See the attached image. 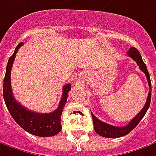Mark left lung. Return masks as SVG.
Masks as SVG:
<instances>
[{
    "label": "left lung",
    "instance_id": "8db88e82",
    "mask_svg": "<svg viewBox=\"0 0 156 156\" xmlns=\"http://www.w3.org/2000/svg\"><path fill=\"white\" fill-rule=\"evenodd\" d=\"M127 55L136 62V64L139 65V68L140 69V71H143L145 73L146 77H147V80L148 82V86H149V92L147 94V102L145 103L144 107L140 110V112L133 119H131V121L125 126H115L107 124L105 122L99 120L98 119L96 118V116L94 114L91 113L94 130L98 135H100L102 137L118 138V137H121V136L128 134L136 126L139 124V122L141 120V119L144 117V115L146 114V112H147L149 105H150V101H151V81H150V77H149V73H148L147 69V66H146L145 63L143 62V60L141 58L140 53L136 48H133V47L130 48L129 51H127Z\"/></svg>",
    "mask_w": 156,
    "mask_h": 156
}]
</instances>
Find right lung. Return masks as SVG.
<instances>
[{
  "instance_id": "obj_1",
  "label": "right lung",
  "mask_w": 156,
  "mask_h": 156,
  "mask_svg": "<svg viewBox=\"0 0 156 156\" xmlns=\"http://www.w3.org/2000/svg\"><path fill=\"white\" fill-rule=\"evenodd\" d=\"M23 44L17 45L14 54L11 56L6 68V74L3 80V98L7 108L18 125L25 131L40 137H49L58 134L62 129L61 115L68 98V92L71 90V84H66L63 87V95L60 99L58 107L52 112L40 113L28 110L23 105L17 102L11 88V69L16 58V54L19 48Z\"/></svg>"
}]
</instances>
